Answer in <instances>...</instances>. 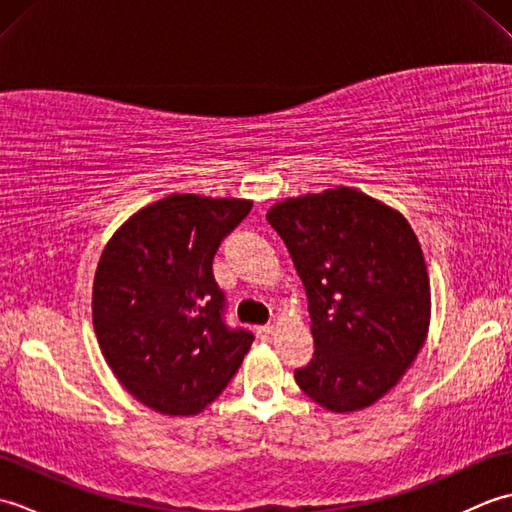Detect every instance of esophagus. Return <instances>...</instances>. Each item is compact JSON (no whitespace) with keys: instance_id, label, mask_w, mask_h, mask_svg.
Here are the masks:
<instances>
[{"instance_id":"34e87169","label":"esophagus","mask_w":512,"mask_h":512,"mask_svg":"<svg viewBox=\"0 0 512 512\" xmlns=\"http://www.w3.org/2000/svg\"><path fill=\"white\" fill-rule=\"evenodd\" d=\"M255 332H257V336H259V339H262V341H268L270 339V336H273L275 334V325H259V328H255Z\"/></svg>"}]
</instances>
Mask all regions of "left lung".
Returning <instances> with one entry per match:
<instances>
[{
  "instance_id": "8db88e82",
  "label": "left lung",
  "mask_w": 512,
  "mask_h": 512,
  "mask_svg": "<svg viewBox=\"0 0 512 512\" xmlns=\"http://www.w3.org/2000/svg\"><path fill=\"white\" fill-rule=\"evenodd\" d=\"M268 224L306 288L314 354L297 385L330 411L369 407L420 352L431 292L405 217L339 187L275 204Z\"/></svg>"
}]
</instances>
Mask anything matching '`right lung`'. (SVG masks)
Wrapping results in <instances>:
<instances>
[{
	"instance_id": "right-lung-1",
	"label": "right lung",
	"mask_w": 512,
	"mask_h": 512,
	"mask_svg": "<svg viewBox=\"0 0 512 512\" xmlns=\"http://www.w3.org/2000/svg\"><path fill=\"white\" fill-rule=\"evenodd\" d=\"M248 200L173 193L140 209L105 246L92 319L101 352L143 405L191 416L222 394L253 332L226 323L213 257Z\"/></svg>"
}]
</instances>
